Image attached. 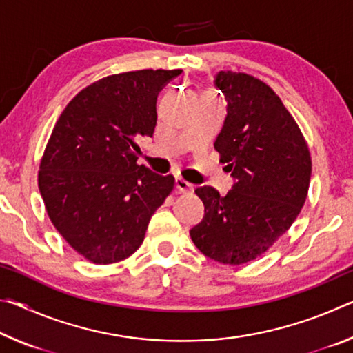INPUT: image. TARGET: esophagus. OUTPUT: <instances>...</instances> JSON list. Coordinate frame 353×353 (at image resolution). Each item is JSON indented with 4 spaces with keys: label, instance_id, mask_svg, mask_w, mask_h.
Masks as SVG:
<instances>
[{
    "label": "esophagus",
    "instance_id": "esophagus-1",
    "mask_svg": "<svg viewBox=\"0 0 353 353\" xmlns=\"http://www.w3.org/2000/svg\"><path fill=\"white\" fill-rule=\"evenodd\" d=\"M176 188H177L179 193L187 194V193H191V191H193V185L188 183L187 181H183L182 177H177L176 179Z\"/></svg>",
    "mask_w": 353,
    "mask_h": 353
}]
</instances>
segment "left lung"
Masks as SVG:
<instances>
[{
    "mask_svg": "<svg viewBox=\"0 0 353 353\" xmlns=\"http://www.w3.org/2000/svg\"><path fill=\"white\" fill-rule=\"evenodd\" d=\"M214 85L227 99L214 149L236 182L225 196L207 185L196 188L205 214L190 236L208 259L236 266L259 259L294 223L308 194L312 155L268 83L227 70Z\"/></svg>",
    "mask_w": 353,
    "mask_h": 353,
    "instance_id": "1",
    "label": "left lung"
}]
</instances>
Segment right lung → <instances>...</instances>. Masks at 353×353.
I'll use <instances>...</instances> for the list:
<instances>
[{"label":"right lung","instance_id":"right-lung-1","mask_svg":"<svg viewBox=\"0 0 353 353\" xmlns=\"http://www.w3.org/2000/svg\"><path fill=\"white\" fill-rule=\"evenodd\" d=\"M182 70H139L83 88L59 117L39 166L51 223L94 265H110L141 246L149 219L174 177L139 165L137 139L152 137L159 92Z\"/></svg>","mask_w":353,"mask_h":353}]
</instances>
